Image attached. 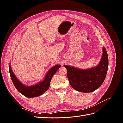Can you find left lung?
<instances>
[{
  "mask_svg": "<svg viewBox=\"0 0 123 123\" xmlns=\"http://www.w3.org/2000/svg\"><path fill=\"white\" fill-rule=\"evenodd\" d=\"M71 87L75 90L92 92L98 89L105 80L108 68V57L105 47L103 48L102 58L98 65L89 69L82 70L65 65Z\"/></svg>",
  "mask_w": 123,
  "mask_h": 123,
  "instance_id": "left-lung-1",
  "label": "left lung"
}]
</instances>
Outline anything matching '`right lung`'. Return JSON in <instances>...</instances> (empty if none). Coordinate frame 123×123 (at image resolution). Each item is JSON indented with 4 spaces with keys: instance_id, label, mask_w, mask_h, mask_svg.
I'll return each mask as SVG.
<instances>
[{
    "instance_id": "right-lung-1",
    "label": "right lung",
    "mask_w": 123,
    "mask_h": 123,
    "mask_svg": "<svg viewBox=\"0 0 123 123\" xmlns=\"http://www.w3.org/2000/svg\"><path fill=\"white\" fill-rule=\"evenodd\" d=\"M60 67L61 65H59L54 66L47 72L43 81L30 86H28L22 84L17 79L11 69V65L9 66V72L11 80L17 90L25 97L32 98L42 95L49 89L52 77Z\"/></svg>"
}]
</instances>
